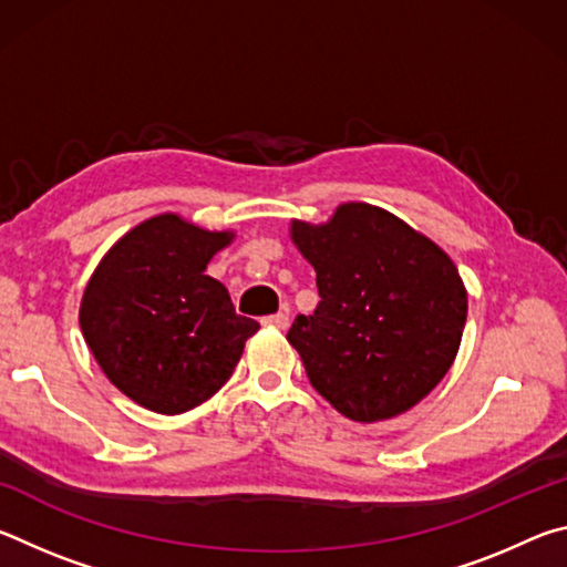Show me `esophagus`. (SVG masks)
I'll use <instances>...</instances> for the list:
<instances>
[{
  "label": "esophagus",
  "instance_id": "obj_1",
  "mask_svg": "<svg viewBox=\"0 0 567 567\" xmlns=\"http://www.w3.org/2000/svg\"><path fill=\"white\" fill-rule=\"evenodd\" d=\"M265 324H270V328H277V330H285L287 324H290V312L287 310H282V312H277V315H270V318H265L262 320Z\"/></svg>",
  "mask_w": 567,
  "mask_h": 567
}]
</instances>
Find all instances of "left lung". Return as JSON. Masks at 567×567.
Listing matches in <instances>:
<instances>
[{
    "mask_svg": "<svg viewBox=\"0 0 567 567\" xmlns=\"http://www.w3.org/2000/svg\"><path fill=\"white\" fill-rule=\"evenodd\" d=\"M290 237L318 272V310L287 332L312 388L354 422L415 408L463 340L467 290L450 255L368 203H344L322 225L292 219Z\"/></svg>",
    "mask_w": 567,
    "mask_h": 567,
    "instance_id": "obj_1",
    "label": "left lung"
}]
</instances>
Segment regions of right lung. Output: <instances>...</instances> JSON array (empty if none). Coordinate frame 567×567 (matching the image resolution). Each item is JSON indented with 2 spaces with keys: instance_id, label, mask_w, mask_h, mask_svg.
Returning a JSON list of instances; mask_svg holds the SVG:
<instances>
[{
  "instance_id": "right-lung-1",
  "label": "right lung",
  "mask_w": 567,
  "mask_h": 567,
  "mask_svg": "<svg viewBox=\"0 0 567 567\" xmlns=\"http://www.w3.org/2000/svg\"><path fill=\"white\" fill-rule=\"evenodd\" d=\"M235 239L175 213L132 227L94 267L80 328L114 388L159 415L203 405L260 324L235 312L207 262Z\"/></svg>"
}]
</instances>
